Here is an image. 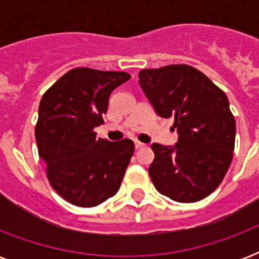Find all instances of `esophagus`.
Wrapping results in <instances>:
<instances>
[{"label":"esophagus","mask_w":259,"mask_h":259,"mask_svg":"<svg viewBox=\"0 0 259 259\" xmlns=\"http://www.w3.org/2000/svg\"><path fill=\"white\" fill-rule=\"evenodd\" d=\"M134 146H136V149H142V148L145 146V144H142V142L136 141V142H134Z\"/></svg>","instance_id":"1"}]
</instances>
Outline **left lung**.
I'll return each mask as SVG.
<instances>
[{
	"mask_svg": "<svg viewBox=\"0 0 259 259\" xmlns=\"http://www.w3.org/2000/svg\"><path fill=\"white\" fill-rule=\"evenodd\" d=\"M138 83L161 118H175L179 140L153 144L149 176L164 196L180 203L207 197L233 160L235 119L223 91L187 64L141 70Z\"/></svg>",
	"mask_w": 259,
	"mask_h": 259,
	"instance_id": "8db88e82",
	"label": "left lung"
}]
</instances>
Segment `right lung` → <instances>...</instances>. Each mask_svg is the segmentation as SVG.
Segmentation results:
<instances>
[{
	"instance_id": "add662e5",
	"label": "right lung",
	"mask_w": 259,
	"mask_h": 259,
	"mask_svg": "<svg viewBox=\"0 0 259 259\" xmlns=\"http://www.w3.org/2000/svg\"><path fill=\"white\" fill-rule=\"evenodd\" d=\"M129 79L122 71L79 67L42 95L34 129L38 156L52 188L71 204L95 207L121 187L133 141L97 138L94 127L103 123L110 94Z\"/></svg>"
}]
</instances>
